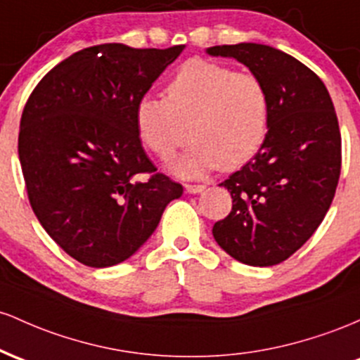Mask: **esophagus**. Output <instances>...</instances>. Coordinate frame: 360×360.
<instances>
[{"label": "esophagus", "mask_w": 360, "mask_h": 360, "mask_svg": "<svg viewBox=\"0 0 360 360\" xmlns=\"http://www.w3.org/2000/svg\"><path fill=\"white\" fill-rule=\"evenodd\" d=\"M205 188V185H192V184H187L185 185V191L188 193H199Z\"/></svg>", "instance_id": "esophagus-1"}]
</instances>
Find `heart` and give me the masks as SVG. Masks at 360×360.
<instances>
[{
    "label": "heart",
    "instance_id": "obj_1",
    "mask_svg": "<svg viewBox=\"0 0 360 360\" xmlns=\"http://www.w3.org/2000/svg\"><path fill=\"white\" fill-rule=\"evenodd\" d=\"M269 117V91L258 76L202 59L179 68L167 98L146 95L136 105L137 134L161 160L175 155L184 141L181 120L192 119L193 143L172 165L184 179L252 160L267 137Z\"/></svg>",
    "mask_w": 360,
    "mask_h": 360
}]
</instances>
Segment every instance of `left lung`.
Masks as SVG:
<instances>
[{
  "label": "left lung",
  "instance_id": "1",
  "mask_svg": "<svg viewBox=\"0 0 360 360\" xmlns=\"http://www.w3.org/2000/svg\"><path fill=\"white\" fill-rule=\"evenodd\" d=\"M233 58L269 91V131L260 151L219 184L233 209L212 228L228 255L253 267L288 260L332 205L342 168V137L323 82L292 56L264 44L209 47Z\"/></svg>",
  "mask_w": 360,
  "mask_h": 360
}]
</instances>
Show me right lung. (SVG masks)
<instances>
[{"label":"right lung","instance_id":"obj_1","mask_svg":"<svg viewBox=\"0 0 360 360\" xmlns=\"http://www.w3.org/2000/svg\"><path fill=\"white\" fill-rule=\"evenodd\" d=\"M185 46L102 44L42 78L23 108L18 156L39 223L68 255L95 269L132 257L179 199L144 153L136 105Z\"/></svg>","mask_w":360,"mask_h":360}]
</instances>
